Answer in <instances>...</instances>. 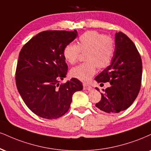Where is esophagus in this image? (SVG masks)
<instances>
[{"instance_id": "34e87169", "label": "esophagus", "mask_w": 151, "mask_h": 151, "mask_svg": "<svg viewBox=\"0 0 151 151\" xmlns=\"http://www.w3.org/2000/svg\"><path fill=\"white\" fill-rule=\"evenodd\" d=\"M83 86V89L84 90H91L92 89V87L88 84H86V83H84Z\"/></svg>"}]
</instances>
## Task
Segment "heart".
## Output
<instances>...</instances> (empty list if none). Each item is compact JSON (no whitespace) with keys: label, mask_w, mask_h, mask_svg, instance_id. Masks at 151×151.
Segmentation results:
<instances>
[{"label":"heart","mask_w":151,"mask_h":151,"mask_svg":"<svg viewBox=\"0 0 151 151\" xmlns=\"http://www.w3.org/2000/svg\"><path fill=\"white\" fill-rule=\"evenodd\" d=\"M115 50V42L112 38L96 31H88L79 36L77 45H66L63 49V56L69 63L74 64L81 52H86V62L74 67L70 73L72 77L87 82L95 74L96 67L104 69L111 63Z\"/></svg>","instance_id":"b5f03b06"}]
</instances>
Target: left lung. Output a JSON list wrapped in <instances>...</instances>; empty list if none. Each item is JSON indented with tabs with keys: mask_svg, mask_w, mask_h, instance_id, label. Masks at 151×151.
<instances>
[{
	"mask_svg": "<svg viewBox=\"0 0 151 151\" xmlns=\"http://www.w3.org/2000/svg\"><path fill=\"white\" fill-rule=\"evenodd\" d=\"M115 41L111 64L95 78L101 84L110 83L103 89L101 101L96 104L107 113H118L127 109L137 99L142 78V61L133 41L121 32L115 34Z\"/></svg>",
	"mask_w": 151,
	"mask_h": 151,
	"instance_id": "obj_1",
	"label": "left lung"
}]
</instances>
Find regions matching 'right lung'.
<instances>
[{"label":"right lung","instance_id":"add662e5","mask_svg":"<svg viewBox=\"0 0 151 151\" xmlns=\"http://www.w3.org/2000/svg\"><path fill=\"white\" fill-rule=\"evenodd\" d=\"M77 35L76 30L43 31L19 52L16 86L27 106L39 117L52 119L64 115L74 93L83 89L82 83L76 78L59 85L68 69L63 49Z\"/></svg>","mask_w":151,"mask_h":151}]
</instances>
